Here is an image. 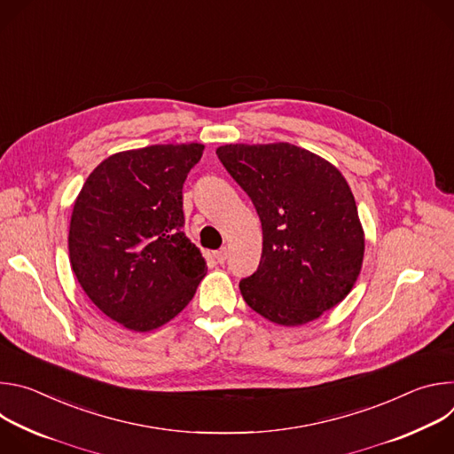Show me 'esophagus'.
I'll list each match as a JSON object with an SVG mask.
<instances>
[{
	"label": "esophagus",
	"mask_w": 454,
	"mask_h": 454,
	"mask_svg": "<svg viewBox=\"0 0 454 454\" xmlns=\"http://www.w3.org/2000/svg\"><path fill=\"white\" fill-rule=\"evenodd\" d=\"M214 256H215V261H217L219 264H224V262H226V258H228V249H226V247H223V249L215 251V253H214Z\"/></svg>",
	"instance_id": "1"
}]
</instances>
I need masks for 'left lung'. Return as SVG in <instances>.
<instances>
[{
  "label": "left lung",
  "mask_w": 454,
  "mask_h": 454,
  "mask_svg": "<svg viewBox=\"0 0 454 454\" xmlns=\"http://www.w3.org/2000/svg\"><path fill=\"white\" fill-rule=\"evenodd\" d=\"M217 156L262 223L244 301L278 325H303L352 291L364 254L356 200L341 172L291 144L223 145Z\"/></svg>",
  "instance_id": "1"
}]
</instances>
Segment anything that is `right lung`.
<instances>
[{"label": "right lung", "instance_id": "right-lung-1", "mask_svg": "<svg viewBox=\"0 0 454 454\" xmlns=\"http://www.w3.org/2000/svg\"><path fill=\"white\" fill-rule=\"evenodd\" d=\"M205 145H151L104 160L74 205L68 249L90 300L113 321L149 333L177 316L207 275L183 231V183Z\"/></svg>", "mask_w": 454, "mask_h": 454}]
</instances>
